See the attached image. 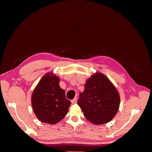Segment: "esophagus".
<instances>
[{
	"instance_id": "34e87169",
	"label": "esophagus",
	"mask_w": 152,
	"mask_h": 152,
	"mask_svg": "<svg viewBox=\"0 0 152 152\" xmlns=\"http://www.w3.org/2000/svg\"><path fill=\"white\" fill-rule=\"evenodd\" d=\"M77 97L76 98H75L74 99H73L71 102H72V104H75V103H77Z\"/></svg>"
}]
</instances>
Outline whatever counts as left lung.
Segmentation results:
<instances>
[{
    "label": "left lung",
    "mask_w": 152,
    "mask_h": 152,
    "mask_svg": "<svg viewBox=\"0 0 152 152\" xmlns=\"http://www.w3.org/2000/svg\"><path fill=\"white\" fill-rule=\"evenodd\" d=\"M77 104L86 119L94 124L112 121L120 105V96L108 78L96 73L86 81L85 89L80 94Z\"/></svg>",
    "instance_id": "1"
}]
</instances>
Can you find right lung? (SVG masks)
<instances>
[{"mask_svg":"<svg viewBox=\"0 0 152 152\" xmlns=\"http://www.w3.org/2000/svg\"><path fill=\"white\" fill-rule=\"evenodd\" d=\"M59 82L58 77L48 73L41 79L33 92L32 108L41 122L56 124L68 113L71 102L66 98L65 91L59 87Z\"/></svg>","mask_w":152,"mask_h":152,"instance_id":"1","label":"right lung"}]
</instances>
